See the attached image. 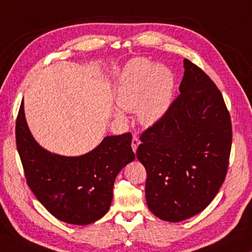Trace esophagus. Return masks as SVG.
<instances>
[{
	"mask_svg": "<svg viewBox=\"0 0 252 252\" xmlns=\"http://www.w3.org/2000/svg\"><path fill=\"white\" fill-rule=\"evenodd\" d=\"M139 144H140V140H139L138 136H136V135L134 134L133 138H132V142H131L132 150H133V151L135 152L136 149H138V147H139Z\"/></svg>",
	"mask_w": 252,
	"mask_h": 252,
	"instance_id": "obj_1",
	"label": "esophagus"
}]
</instances>
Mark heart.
Wrapping results in <instances>:
<instances>
[{
  "mask_svg": "<svg viewBox=\"0 0 252 252\" xmlns=\"http://www.w3.org/2000/svg\"><path fill=\"white\" fill-rule=\"evenodd\" d=\"M174 76L163 64L153 66L147 59H136L126 66L119 81L116 101L126 112L136 111L140 122L151 126L164 116L172 101ZM116 116L125 119L122 111Z\"/></svg>",
  "mask_w": 252,
  "mask_h": 252,
  "instance_id": "obj_1",
  "label": "heart"
}]
</instances>
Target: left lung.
I'll return each instance as SVG.
<instances>
[{
    "label": "left lung",
    "mask_w": 252,
    "mask_h": 252,
    "mask_svg": "<svg viewBox=\"0 0 252 252\" xmlns=\"http://www.w3.org/2000/svg\"><path fill=\"white\" fill-rule=\"evenodd\" d=\"M179 94L140 136L136 158L147 170L146 199L153 215L179 222L206 209L227 176L231 118L215 82L183 60Z\"/></svg>",
    "instance_id": "1"
}]
</instances>
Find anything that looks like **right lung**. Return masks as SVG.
<instances>
[{
  "mask_svg": "<svg viewBox=\"0 0 252 252\" xmlns=\"http://www.w3.org/2000/svg\"><path fill=\"white\" fill-rule=\"evenodd\" d=\"M15 136L30 189L51 215L71 224H90L108 212L116 177L134 160L130 132L105 136L94 150L80 157L44 150L29 130L23 102Z\"/></svg>",
  "mask_w": 252,
  "mask_h": 252,
  "instance_id": "add662e5",
  "label": "right lung"
}]
</instances>
